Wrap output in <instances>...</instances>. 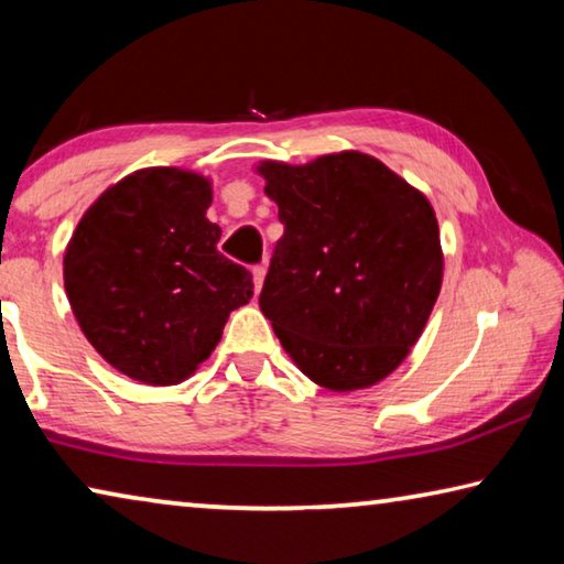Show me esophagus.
<instances>
[{
  "instance_id": "34e87169",
  "label": "esophagus",
  "mask_w": 564,
  "mask_h": 564,
  "mask_svg": "<svg viewBox=\"0 0 564 564\" xmlns=\"http://www.w3.org/2000/svg\"><path fill=\"white\" fill-rule=\"evenodd\" d=\"M263 279H265V263L253 265V283H256V291H261Z\"/></svg>"
}]
</instances>
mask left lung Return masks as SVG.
<instances>
[{
	"label": "left lung",
	"mask_w": 564,
	"mask_h": 564,
	"mask_svg": "<svg viewBox=\"0 0 564 564\" xmlns=\"http://www.w3.org/2000/svg\"><path fill=\"white\" fill-rule=\"evenodd\" d=\"M259 171L283 224L263 316L313 383L340 393L378 383L405 360L441 293L433 206L360 151Z\"/></svg>",
	"instance_id": "1"
}]
</instances>
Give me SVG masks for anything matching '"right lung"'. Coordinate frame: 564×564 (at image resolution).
I'll use <instances>...</instances> for the list:
<instances>
[{
  "mask_svg": "<svg viewBox=\"0 0 564 564\" xmlns=\"http://www.w3.org/2000/svg\"><path fill=\"white\" fill-rule=\"evenodd\" d=\"M212 186L181 169H144L97 198L64 253V289L84 336L123 376L186 380L221 340L253 279L218 253Z\"/></svg>",
  "mask_w": 564,
  "mask_h": 564,
  "instance_id": "1",
  "label": "right lung"
}]
</instances>
